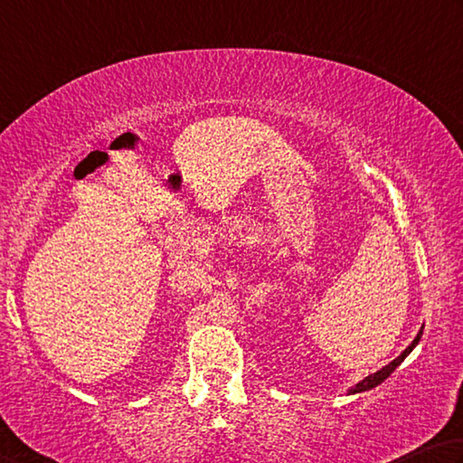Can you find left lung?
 <instances>
[{
    "instance_id": "left-lung-1",
    "label": "left lung",
    "mask_w": 463,
    "mask_h": 463,
    "mask_svg": "<svg viewBox=\"0 0 463 463\" xmlns=\"http://www.w3.org/2000/svg\"><path fill=\"white\" fill-rule=\"evenodd\" d=\"M420 335H423V331H419V334H417V337L415 339H412V344L407 347V350H404L401 355H399V358H396V360H392L391 364H388V366H384L383 370H378V372H374V374H370V376H366V378H364L362 380V383H358V384H355L354 388H350V391H347V392H350V394H355V392H364V391H370V388H374V386H378L380 383H384V380L388 378V376H391L392 374V372L396 370V366H401V362L404 360V358H407V355L412 352V347H415L417 344H419V339H420Z\"/></svg>"
}]
</instances>
